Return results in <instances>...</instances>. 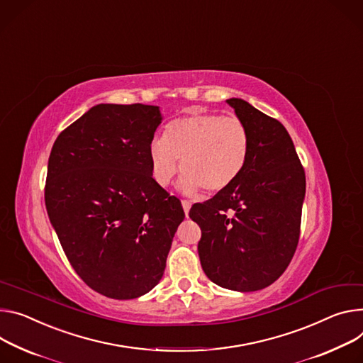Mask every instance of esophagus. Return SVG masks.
<instances>
[{
    "mask_svg": "<svg viewBox=\"0 0 363 363\" xmlns=\"http://www.w3.org/2000/svg\"><path fill=\"white\" fill-rule=\"evenodd\" d=\"M181 204H182L184 211H185V216L188 217V213H189V208H191V203H189V201H186V200H182V201H181Z\"/></svg>",
    "mask_w": 363,
    "mask_h": 363,
    "instance_id": "34e87169",
    "label": "esophagus"
}]
</instances>
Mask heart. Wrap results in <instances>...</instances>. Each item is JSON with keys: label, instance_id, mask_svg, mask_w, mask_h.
Instances as JSON below:
<instances>
[{"label": "heart", "instance_id": "obj_1", "mask_svg": "<svg viewBox=\"0 0 363 363\" xmlns=\"http://www.w3.org/2000/svg\"><path fill=\"white\" fill-rule=\"evenodd\" d=\"M250 152V136L238 117L200 113L168 124L164 136L149 143V160L155 181L168 186L178 171H185L178 188L195 194L206 188L218 192L243 172ZM182 158V161L179 159Z\"/></svg>", "mask_w": 363, "mask_h": 363}]
</instances>
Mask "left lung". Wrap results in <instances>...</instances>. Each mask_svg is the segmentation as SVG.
I'll use <instances>...</instances> for the list:
<instances>
[{
    "instance_id": "8db88e82",
    "label": "left lung",
    "mask_w": 363,
    "mask_h": 363,
    "mask_svg": "<svg viewBox=\"0 0 363 363\" xmlns=\"http://www.w3.org/2000/svg\"><path fill=\"white\" fill-rule=\"evenodd\" d=\"M250 136L240 177L211 200L194 204L204 274L218 286L250 292L286 269L300 238L306 174L286 128L242 98H228Z\"/></svg>"
}]
</instances>
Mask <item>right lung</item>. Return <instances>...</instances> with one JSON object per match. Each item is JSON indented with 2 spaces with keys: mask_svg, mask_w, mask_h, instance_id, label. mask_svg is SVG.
<instances>
[{
  "mask_svg": "<svg viewBox=\"0 0 363 363\" xmlns=\"http://www.w3.org/2000/svg\"><path fill=\"white\" fill-rule=\"evenodd\" d=\"M157 106L96 104L53 143L49 220L79 278L114 300L153 289L185 213L152 177Z\"/></svg>",
  "mask_w": 363,
  "mask_h": 363,
  "instance_id": "obj_1",
  "label": "right lung"
}]
</instances>
